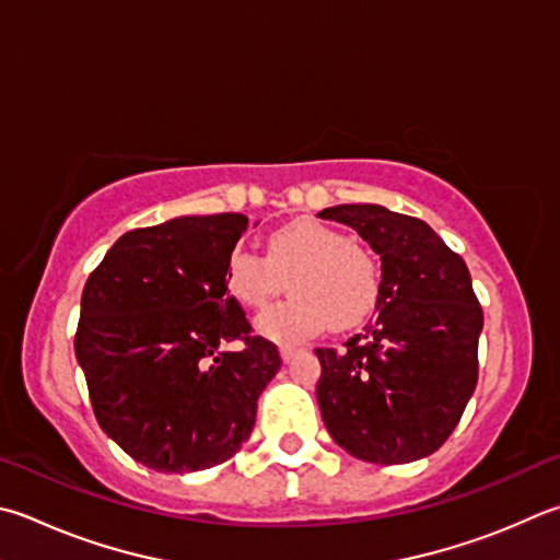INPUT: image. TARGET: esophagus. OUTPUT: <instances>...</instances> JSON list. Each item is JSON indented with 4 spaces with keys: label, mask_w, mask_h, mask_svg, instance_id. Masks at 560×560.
Returning <instances> with one entry per match:
<instances>
[{
    "label": "esophagus",
    "mask_w": 560,
    "mask_h": 560,
    "mask_svg": "<svg viewBox=\"0 0 560 560\" xmlns=\"http://www.w3.org/2000/svg\"><path fill=\"white\" fill-rule=\"evenodd\" d=\"M296 352H299L296 348H281V350H279V354H281V360H283V362H291L293 358H296Z\"/></svg>",
    "instance_id": "34e87169"
}]
</instances>
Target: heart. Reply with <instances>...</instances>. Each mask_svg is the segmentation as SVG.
I'll return each mask as SVG.
<instances>
[{
	"mask_svg": "<svg viewBox=\"0 0 560 560\" xmlns=\"http://www.w3.org/2000/svg\"><path fill=\"white\" fill-rule=\"evenodd\" d=\"M293 296L257 318V330L273 342L293 345L328 328L348 330L370 318L382 296V269L374 254L328 222L301 218L273 230L267 257L235 249L225 283L232 299L261 311L287 291Z\"/></svg>",
	"mask_w": 560,
	"mask_h": 560,
	"instance_id": "heart-1",
	"label": "heart"
}]
</instances>
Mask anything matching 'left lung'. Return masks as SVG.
Segmentation results:
<instances>
[{
	"mask_svg": "<svg viewBox=\"0 0 560 560\" xmlns=\"http://www.w3.org/2000/svg\"><path fill=\"white\" fill-rule=\"evenodd\" d=\"M318 218L358 230L382 259L377 315L345 350H315L325 429L364 463L421 460L448 441L477 384L482 308L470 271L419 218L372 202Z\"/></svg>",
	"mask_w": 560,
	"mask_h": 560,
	"instance_id": "1",
	"label": "left lung"
}]
</instances>
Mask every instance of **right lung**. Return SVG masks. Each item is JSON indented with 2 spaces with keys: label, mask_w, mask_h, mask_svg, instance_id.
<instances>
[{
  "label": "right lung",
  "mask_w": 560,
  "mask_h": 560,
  "mask_svg": "<svg viewBox=\"0 0 560 560\" xmlns=\"http://www.w3.org/2000/svg\"><path fill=\"white\" fill-rule=\"evenodd\" d=\"M247 222L220 212L131 230L83 289L75 358L95 419L156 472L230 460L281 368L277 345L249 335L245 311L228 293V259ZM232 339L246 348L222 351Z\"/></svg>",
  "instance_id": "add662e5"
}]
</instances>
